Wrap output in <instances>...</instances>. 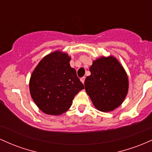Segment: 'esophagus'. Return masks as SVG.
I'll list each match as a JSON object with an SVG mask.
<instances>
[{
	"instance_id": "esophagus-1",
	"label": "esophagus",
	"mask_w": 152,
	"mask_h": 152,
	"mask_svg": "<svg viewBox=\"0 0 152 152\" xmlns=\"http://www.w3.org/2000/svg\"><path fill=\"white\" fill-rule=\"evenodd\" d=\"M85 79H86V77L85 76H83V77L81 78V81L83 83H84V81H85Z\"/></svg>"
}]
</instances>
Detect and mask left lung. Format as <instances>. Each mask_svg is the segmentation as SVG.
Returning a JSON list of instances; mask_svg holds the SVG:
<instances>
[{
    "instance_id": "obj_1",
    "label": "left lung",
    "mask_w": 152,
    "mask_h": 152,
    "mask_svg": "<svg viewBox=\"0 0 152 152\" xmlns=\"http://www.w3.org/2000/svg\"><path fill=\"white\" fill-rule=\"evenodd\" d=\"M90 76L85 80V90L99 111L109 112L118 107L124 101L129 89L127 74L114 56L94 61Z\"/></svg>"
}]
</instances>
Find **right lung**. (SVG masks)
Listing matches in <instances>:
<instances>
[{
	"instance_id": "add662e5",
	"label": "right lung",
	"mask_w": 152,
	"mask_h": 152,
	"mask_svg": "<svg viewBox=\"0 0 152 152\" xmlns=\"http://www.w3.org/2000/svg\"><path fill=\"white\" fill-rule=\"evenodd\" d=\"M70 61L67 53L56 50L43 58L33 71L29 81L31 96L45 114L65 113L75 96L84 88Z\"/></svg>"
}]
</instances>
